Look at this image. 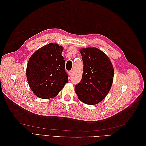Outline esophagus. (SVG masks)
Here are the masks:
<instances>
[{
    "label": "esophagus",
    "instance_id": "1",
    "mask_svg": "<svg viewBox=\"0 0 146 146\" xmlns=\"http://www.w3.org/2000/svg\"><path fill=\"white\" fill-rule=\"evenodd\" d=\"M68 74L69 75V76L71 77L72 76V74H73V71H72V70H70V71H69Z\"/></svg>",
    "mask_w": 146,
    "mask_h": 146
}]
</instances>
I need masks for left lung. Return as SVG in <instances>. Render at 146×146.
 <instances>
[{
  "mask_svg": "<svg viewBox=\"0 0 146 146\" xmlns=\"http://www.w3.org/2000/svg\"><path fill=\"white\" fill-rule=\"evenodd\" d=\"M83 63L82 78L75 86L78 99L88 105L99 103L107 95L113 83L114 69L111 61L96 47L80 50Z\"/></svg>",
  "mask_w": 146,
  "mask_h": 146,
  "instance_id": "obj_1",
  "label": "left lung"
}]
</instances>
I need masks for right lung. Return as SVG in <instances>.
<instances>
[{"label":"right lung","instance_id":"obj_1","mask_svg":"<svg viewBox=\"0 0 146 146\" xmlns=\"http://www.w3.org/2000/svg\"><path fill=\"white\" fill-rule=\"evenodd\" d=\"M63 47L50 43L36 50L27 63L26 75L30 89L41 99L58 95L68 82L65 61L61 53Z\"/></svg>","mask_w":146,"mask_h":146}]
</instances>
